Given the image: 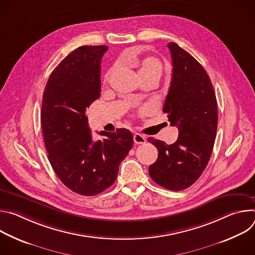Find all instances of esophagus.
Instances as JSON below:
<instances>
[{
    "label": "esophagus",
    "instance_id": "obj_1",
    "mask_svg": "<svg viewBox=\"0 0 255 255\" xmlns=\"http://www.w3.org/2000/svg\"><path fill=\"white\" fill-rule=\"evenodd\" d=\"M133 140H134V143L135 144H143L146 142V139H145V137L139 133H135L133 135Z\"/></svg>",
    "mask_w": 255,
    "mask_h": 255
}]
</instances>
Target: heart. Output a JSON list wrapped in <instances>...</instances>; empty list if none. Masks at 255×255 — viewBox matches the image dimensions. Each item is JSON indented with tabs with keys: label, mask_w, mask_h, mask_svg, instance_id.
I'll use <instances>...</instances> for the list:
<instances>
[{
	"label": "heart",
	"mask_w": 255,
	"mask_h": 255,
	"mask_svg": "<svg viewBox=\"0 0 255 255\" xmlns=\"http://www.w3.org/2000/svg\"><path fill=\"white\" fill-rule=\"evenodd\" d=\"M127 62L128 63H136L139 66L138 74L141 79H143L145 77H149V76H155V77L159 78L163 71V65H162L161 61L158 60L157 58L151 57V56L145 57V58L141 59L140 61L129 60ZM111 74H112V70L108 72L107 79H109V77H110Z\"/></svg>",
	"instance_id": "1"
}]
</instances>
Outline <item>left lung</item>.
Listing matches in <instances>:
<instances>
[{"label":"left lung","instance_id":"1","mask_svg":"<svg viewBox=\"0 0 255 255\" xmlns=\"http://www.w3.org/2000/svg\"><path fill=\"white\" fill-rule=\"evenodd\" d=\"M172 76L163 112L178 138L166 144L152 137L148 141L158 150L149 166L150 177L171 191L191 187L205 170L214 147L218 108L216 94L204 67L185 49L169 42Z\"/></svg>","mask_w":255,"mask_h":255}]
</instances>
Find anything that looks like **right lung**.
Masks as SVG:
<instances>
[{
  "label": "right lung",
  "mask_w": 255,
  "mask_h": 255,
  "mask_svg": "<svg viewBox=\"0 0 255 255\" xmlns=\"http://www.w3.org/2000/svg\"><path fill=\"white\" fill-rule=\"evenodd\" d=\"M108 46H81L54 68L46 84L41 126L49 162L72 192L95 196L117 178L119 165L133 146V135L125 129L93 141L87 108L99 99L101 60Z\"/></svg>",
  "instance_id": "right-lung-1"
}]
</instances>
